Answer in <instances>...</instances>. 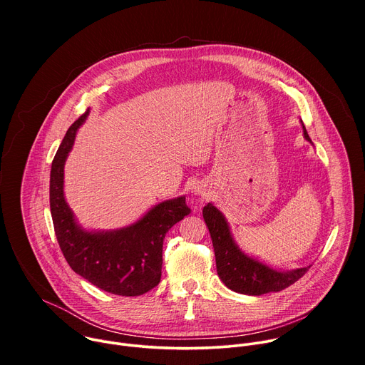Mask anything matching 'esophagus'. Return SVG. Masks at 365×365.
<instances>
[{
    "label": "esophagus",
    "mask_w": 365,
    "mask_h": 365,
    "mask_svg": "<svg viewBox=\"0 0 365 365\" xmlns=\"http://www.w3.org/2000/svg\"><path fill=\"white\" fill-rule=\"evenodd\" d=\"M202 193H203V192H202V189H200L199 186H197V187H196V186H195V187H192V195H195V196H196V195H197V196H200Z\"/></svg>",
    "instance_id": "obj_1"
}]
</instances>
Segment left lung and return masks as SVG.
Listing matches in <instances>:
<instances>
[{"label":"left lung","instance_id":"left-lung-1","mask_svg":"<svg viewBox=\"0 0 365 365\" xmlns=\"http://www.w3.org/2000/svg\"><path fill=\"white\" fill-rule=\"evenodd\" d=\"M302 128L304 140L314 144L303 123ZM203 220L212 238L218 276L228 289L237 293L259 296L280 292L297 282L310 267L279 270L244 252L235 242L227 218L211 202L203 207Z\"/></svg>","mask_w":365,"mask_h":365}]
</instances>
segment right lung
<instances>
[{
	"label": "right lung",
	"instance_id": "right-lung-1",
	"mask_svg": "<svg viewBox=\"0 0 365 365\" xmlns=\"http://www.w3.org/2000/svg\"><path fill=\"white\" fill-rule=\"evenodd\" d=\"M89 110L66 131L50 170V212L58 242L72 270L93 286L120 296H140L158 286L166 232L190 210L185 196L166 199L135 222L117 230L83 228L66 202L65 163Z\"/></svg>",
	"mask_w": 365,
	"mask_h": 365
}]
</instances>
